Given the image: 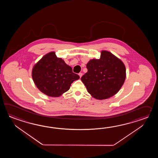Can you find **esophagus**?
I'll return each mask as SVG.
<instances>
[{"instance_id": "esophagus-1", "label": "esophagus", "mask_w": 158, "mask_h": 158, "mask_svg": "<svg viewBox=\"0 0 158 158\" xmlns=\"http://www.w3.org/2000/svg\"><path fill=\"white\" fill-rule=\"evenodd\" d=\"M78 75L80 76V77H81L82 76V75H83V73H79Z\"/></svg>"}]
</instances>
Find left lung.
<instances>
[{"mask_svg":"<svg viewBox=\"0 0 158 158\" xmlns=\"http://www.w3.org/2000/svg\"><path fill=\"white\" fill-rule=\"evenodd\" d=\"M86 68L87 73L81 80L88 93L97 99H106L114 96L124 83V64L109 51H101L100 59H91Z\"/></svg>","mask_w":158,"mask_h":158,"instance_id":"8db88e82","label":"left lung"}]
</instances>
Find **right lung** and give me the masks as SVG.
<instances>
[{
  "label": "right lung",
  "instance_id": "add662e5",
  "mask_svg": "<svg viewBox=\"0 0 158 158\" xmlns=\"http://www.w3.org/2000/svg\"><path fill=\"white\" fill-rule=\"evenodd\" d=\"M31 75L37 88L52 97H60L70 89L74 81L80 78L55 52L48 53L38 61L33 68Z\"/></svg>",
  "mask_w": 158,
  "mask_h": 158
}]
</instances>
